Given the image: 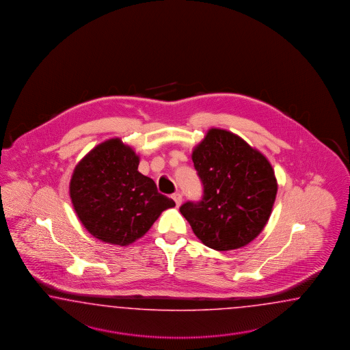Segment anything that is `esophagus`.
Segmentation results:
<instances>
[{"label":"esophagus","mask_w":350,"mask_h":350,"mask_svg":"<svg viewBox=\"0 0 350 350\" xmlns=\"http://www.w3.org/2000/svg\"><path fill=\"white\" fill-rule=\"evenodd\" d=\"M172 199L174 200V202H176V205H177V206H180V204H182V195L178 193V192H177V193H174V195L172 196Z\"/></svg>","instance_id":"1"}]
</instances>
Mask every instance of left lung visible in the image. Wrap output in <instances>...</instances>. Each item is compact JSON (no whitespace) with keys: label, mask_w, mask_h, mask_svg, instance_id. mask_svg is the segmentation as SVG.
Wrapping results in <instances>:
<instances>
[{"label":"left lung","mask_w":350,"mask_h":350,"mask_svg":"<svg viewBox=\"0 0 350 350\" xmlns=\"http://www.w3.org/2000/svg\"><path fill=\"white\" fill-rule=\"evenodd\" d=\"M204 185L202 202L180 212L208 247L227 252L250 244L263 231L277 195L275 170L265 155L227 129L211 128L192 150Z\"/></svg>","instance_id":"8db88e82"}]
</instances>
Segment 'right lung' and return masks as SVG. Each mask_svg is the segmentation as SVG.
I'll list each match as a JSON object with an SVG mask.
<instances>
[{"instance_id":"right-lung-1","label":"right lung","mask_w":350,"mask_h":350,"mask_svg":"<svg viewBox=\"0 0 350 350\" xmlns=\"http://www.w3.org/2000/svg\"><path fill=\"white\" fill-rule=\"evenodd\" d=\"M139 157L120 138L98 144L75 165L69 195L79 221L100 241L127 246L176 202L138 172Z\"/></svg>"}]
</instances>
